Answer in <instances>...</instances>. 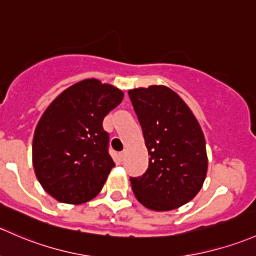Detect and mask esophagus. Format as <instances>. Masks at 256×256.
<instances>
[{"label": "esophagus", "mask_w": 256, "mask_h": 256, "mask_svg": "<svg viewBox=\"0 0 256 256\" xmlns=\"http://www.w3.org/2000/svg\"><path fill=\"white\" fill-rule=\"evenodd\" d=\"M125 156H126V150H122V152H120V153H119L120 160H124V158H125Z\"/></svg>", "instance_id": "1"}]
</instances>
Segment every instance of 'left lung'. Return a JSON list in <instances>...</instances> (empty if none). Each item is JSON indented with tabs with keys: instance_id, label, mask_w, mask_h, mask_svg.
<instances>
[{
	"instance_id": "1",
	"label": "left lung",
	"mask_w": 256,
	"mask_h": 256,
	"mask_svg": "<svg viewBox=\"0 0 256 256\" xmlns=\"http://www.w3.org/2000/svg\"><path fill=\"white\" fill-rule=\"evenodd\" d=\"M144 131L150 166L131 178L140 204L152 211H170L192 200L202 188L208 158L202 128L192 109L166 86L128 90Z\"/></svg>"
}]
</instances>
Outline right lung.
Masks as SVG:
<instances>
[{
    "instance_id": "1",
    "label": "right lung",
    "mask_w": 256,
    "mask_h": 256,
    "mask_svg": "<svg viewBox=\"0 0 256 256\" xmlns=\"http://www.w3.org/2000/svg\"><path fill=\"white\" fill-rule=\"evenodd\" d=\"M124 92L96 78L74 83L42 112L33 137V166L55 200L80 205L96 198L115 166L103 120Z\"/></svg>"
}]
</instances>
